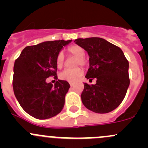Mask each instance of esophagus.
<instances>
[{"instance_id":"esophagus-1","label":"esophagus","mask_w":148,"mask_h":148,"mask_svg":"<svg viewBox=\"0 0 148 148\" xmlns=\"http://www.w3.org/2000/svg\"><path fill=\"white\" fill-rule=\"evenodd\" d=\"M69 84H70V86H74V84H73L72 82H69Z\"/></svg>"}]
</instances>
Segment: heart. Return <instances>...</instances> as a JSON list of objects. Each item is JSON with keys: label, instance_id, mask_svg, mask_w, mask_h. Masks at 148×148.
Here are the masks:
<instances>
[{"label": "heart", "instance_id": "heart-1", "mask_svg": "<svg viewBox=\"0 0 148 148\" xmlns=\"http://www.w3.org/2000/svg\"><path fill=\"white\" fill-rule=\"evenodd\" d=\"M69 53L71 55L77 56L76 65H84L85 60L84 59L85 56L84 50L78 45L70 46L68 48ZM65 57L63 52H59L56 56V63L58 68H62L64 64ZM83 70L80 67H75L73 69H66L59 74V77L63 80H66L69 82H75L82 76Z\"/></svg>", "mask_w": 148, "mask_h": 148}]
</instances>
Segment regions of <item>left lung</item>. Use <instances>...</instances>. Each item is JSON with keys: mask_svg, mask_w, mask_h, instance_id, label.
Returning a JSON list of instances; mask_svg holds the SVG:
<instances>
[{"mask_svg": "<svg viewBox=\"0 0 148 148\" xmlns=\"http://www.w3.org/2000/svg\"><path fill=\"white\" fill-rule=\"evenodd\" d=\"M74 42L89 56V68L85 77L97 79L95 84H84L83 104L94 112H112L122 102L129 87V62L120 48L104 38H77Z\"/></svg>", "mask_w": 148, "mask_h": 148, "instance_id": "left-lung-1", "label": "left lung"}]
</instances>
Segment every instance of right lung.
<instances>
[{
    "label": "right lung",
    "instance_id": "add662e5",
    "mask_svg": "<svg viewBox=\"0 0 148 148\" xmlns=\"http://www.w3.org/2000/svg\"><path fill=\"white\" fill-rule=\"evenodd\" d=\"M71 41H45L26 46L15 61L14 95L24 111L35 118H51L63 109L69 84L58 79L53 85L46 82V79L51 76L57 77L56 56Z\"/></svg>",
    "mask_w": 148,
    "mask_h": 148
}]
</instances>
